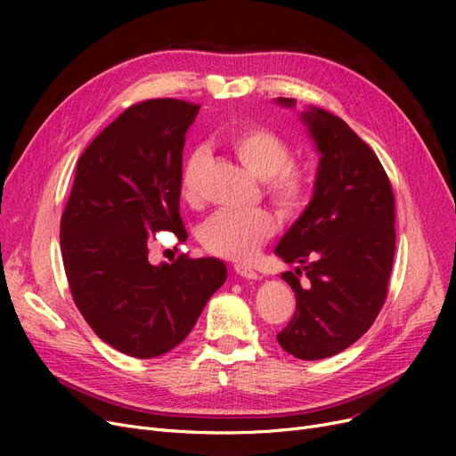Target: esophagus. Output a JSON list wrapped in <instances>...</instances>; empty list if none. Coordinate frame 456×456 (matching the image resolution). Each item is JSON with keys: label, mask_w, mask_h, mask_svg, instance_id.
I'll return each mask as SVG.
<instances>
[{"label": "esophagus", "mask_w": 456, "mask_h": 456, "mask_svg": "<svg viewBox=\"0 0 456 456\" xmlns=\"http://www.w3.org/2000/svg\"><path fill=\"white\" fill-rule=\"evenodd\" d=\"M232 270H234L236 275H240V277H244V279H249V281L258 279V273H256L253 268L246 266V265H234Z\"/></svg>", "instance_id": "1"}]
</instances>
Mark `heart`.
I'll list each match as a JSON object with an SVG mask.
<instances>
[{"label":"heart","mask_w":456,"mask_h":456,"mask_svg":"<svg viewBox=\"0 0 456 456\" xmlns=\"http://www.w3.org/2000/svg\"><path fill=\"white\" fill-rule=\"evenodd\" d=\"M227 148L248 170L262 181V191L286 218L301 214L313 196L314 179L308 167L292 159L290 142L273 129L248 126L225 134ZM208 164L203 146L191 148L181 167V196L186 203L200 201V181ZM277 231V222L268 210L231 212L222 210L203 224L200 240L207 253L220 258L248 262L258 248Z\"/></svg>","instance_id":"obj_1"}]
</instances>
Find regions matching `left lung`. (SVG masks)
Listing matches in <instances>:
<instances>
[{"instance_id": "left-lung-1", "label": "left lung", "mask_w": 456, "mask_h": 456, "mask_svg": "<svg viewBox=\"0 0 456 456\" xmlns=\"http://www.w3.org/2000/svg\"><path fill=\"white\" fill-rule=\"evenodd\" d=\"M294 105L292 98H279ZM322 153L314 196L275 253L303 265L281 277L296 292V313L279 334L301 361H320L354 344L377 320L388 296L395 253L392 183L368 143L327 110L303 114Z\"/></svg>"}]
</instances>
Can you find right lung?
<instances>
[{
	"instance_id": "add662e5",
	"label": "right lung",
	"mask_w": 456,
	"mask_h": 456,
	"mask_svg": "<svg viewBox=\"0 0 456 456\" xmlns=\"http://www.w3.org/2000/svg\"><path fill=\"white\" fill-rule=\"evenodd\" d=\"M201 105L159 98L131 105L77 160L61 218V251L76 306L98 337L134 358L179 346L227 279L218 258L179 255L153 266L160 231L186 242L179 200L184 133Z\"/></svg>"
}]
</instances>
